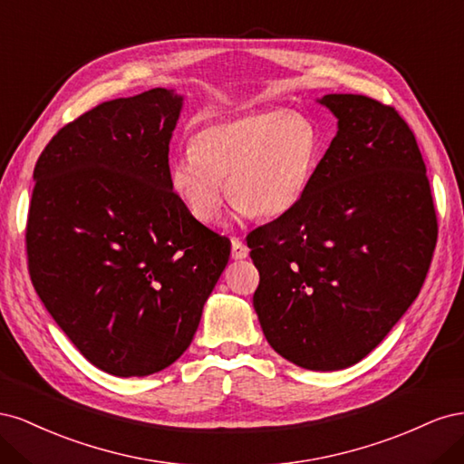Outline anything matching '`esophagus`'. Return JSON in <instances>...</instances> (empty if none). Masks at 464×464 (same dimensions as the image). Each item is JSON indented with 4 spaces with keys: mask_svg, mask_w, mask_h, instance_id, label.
Returning a JSON list of instances; mask_svg holds the SVG:
<instances>
[{
    "mask_svg": "<svg viewBox=\"0 0 464 464\" xmlns=\"http://www.w3.org/2000/svg\"><path fill=\"white\" fill-rule=\"evenodd\" d=\"M247 254V246L242 240H237V237H232V259H246Z\"/></svg>",
    "mask_w": 464,
    "mask_h": 464,
    "instance_id": "1",
    "label": "esophagus"
}]
</instances>
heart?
Returning <instances> with one entry per match:
<instances>
[{"label": "heart", "instance_id": "b5f03b06", "mask_svg": "<svg viewBox=\"0 0 464 464\" xmlns=\"http://www.w3.org/2000/svg\"><path fill=\"white\" fill-rule=\"evenodd\" d=\"M189 149L168 168L170 189L195 220L215 224L222 180L236 215L273 218L290 210L312 179L319 137L300 114L263 110L201 123Z\"/></svg>", "mask_w": 464, "mask_h": 464}]
</instances>
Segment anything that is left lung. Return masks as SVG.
<instances>
[{
  "mask_svg": "<svg viewBox=\"0 0 464 464\" xmlns=\"http://www.w3.org/2000/svg\"><path fill=\"white\" fill-rule=\"evenodd\" d=\"M319 104L339 131L302 199L247 246L265 339L300 368L334 372L366 358L416 300L438 218L422 152L395 108L362 94Z\"/></svg>",
  "mask_w": 464,
  "mask_h": 464,
  "instance_id": "obj_1",
  "label": "left lung"
}]
</instances>
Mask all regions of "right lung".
Instances as JSON below:
<instances>
[{
  "instance_id": "add662e5",
  "label": "right lung",
  "mask_w": 464,
  "mask_h": 464,
  "mask_svg": "<svg viewBox=\"0 0 464 464\" xmlns=\"http://www.w3.org/2000/svg\"><path fill=\"white\" fill-rule=\"evenodd\" d=\"M184 96L150 89L67 123L42 150L26 257L42 304L92 366L157 373L186 353L230 240L170 189Z\"/></svg>"
}]
</instances>
